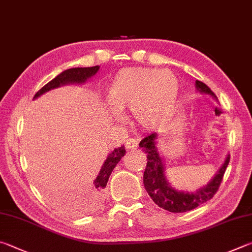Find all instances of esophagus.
Wrapping results in <instances>:
<instances>
[{
    "instance_id": "esophagus-1",
    "label": "esophagus",
    "mask_w": 252,
    "mask_h": 252,
    "mask_svg": "<svg viewBox=\"0 0 252 252\" xmlns=\"http://www.w3.org/2000/svg\"><path fill=\"white\" fill-rule=\"evenodd\" d=\"M136 146H138V140L134 139V138H130L127 139L126 142V149L129 151V150H134L136 149Z\"/></svg>"
}]
</instances>
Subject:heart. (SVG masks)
Wrapping results in <instances>:
<instances>
[{
  "label": "heart",
  "mask_w": 252,
  "mask_h": 252,
  "mask_svg": "<svg viewBox=\"0 0 252 252\" xmlns=\"http://www.w3.org/2000/svg\"><path fill=\"white\" fill-rule=\"evenodd\" d=\"M180 82L171 70L125 68L107 89V100L117 111L131 109L132 119L144 130L166 126L175 112Z\"/></svg>",
  "instance_id": "heart-1"
}]
</instances>
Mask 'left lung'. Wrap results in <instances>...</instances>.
<instances>
[{"instance_id":"left-lung-1","label":"left lung","mask_w":252,"mask_h":252,"mask_svg":"<svg viewBox=\"0 0 252 252\" xmlns=\"http://www.w3.org/2000/svg\"><path fill=\"white\" fill-rule=\"evenodd\" d=\"M196 88L199 90V93L212 95L213 98L217 99L212 90L204 82L196 80ZM158 139L157 133H151L145 136L143 140H141L139 146L148 154V163L143 175V184L148 194L153 199V202L158 207L171 213H184L189 212L197 207L200 204H204L207 200L212 199L213 196L217 193V190L220 186L222 181L223 174L226 172V168L229 164L230 157L228 155L222 166L219 168L216 175L210 181L207 185L196 190L195 193H187V191H178L174 189L166 181L165 174H164V165L162 158L159 157V153L157 149Z\"/></svg>"}]
</instances>
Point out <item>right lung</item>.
Here are the masks:
<instances>
[{
    "label": "right lung",
    "mask_w": 252,
    "mask_h": 252,
    "mask_svg": "<svg viewBox=\"0 0 252 252\" xmlns=\"http://www.w3.org/2000/svg\"><path fill=\"white\" fill-rule=\"evenodd\" d=\"M99 70V66L94 67H85V68H71V69H67L59 74L57 77L49 81L48 84L45 85L42 89H39L37 93L35 94L34 99L39 97L40 94L47 93L50 89L57 88L59 86H63L67 84H81L85 82L87 79L95 75V72ZM126 149L125 146H120L109 154L106 161H104L103 165L100 170L97 178L94 182V189L91 190L89 197L87 200L81 203H71V202H62L63 207L67 209L68 212L71 214H84L87 212H90L101 203L104 195V189H106L107 183L109 177H110L113 168L116 167L117 164L120 162L121 158L125 155Z\"/></svg>",
    "instance_id": "1"
}]
</instances>
